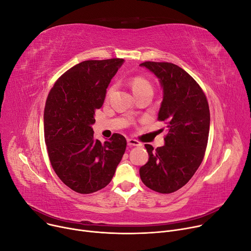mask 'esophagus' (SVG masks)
Listing matches in <instances>:
<instances>
[{
  "label": "esophagus",
  "mask_w": 251,
  "mask_h": 251,
  "mask_svg": "<svg viewBox=\"0 0 251 251\" xmlns=\"http://www.w3.org/2000/svg\"><path fill=\"white\" fill-rule=\"evenodd\" d=\"M127 145L129 147H141L142 143L139 142L138 140H134V139H127Z\"/></svg>",
  "instance_id": "obj_1"
}]
</instances>
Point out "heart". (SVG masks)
I'll list each match as a JSON object with an SVG mask.
<instances>
[{
  "mask_svg": "<svg viewBox=\"0 0 251 251\" xmlns=\"http://www.w3.org/2000/svg\"><path fill=\"white\" fill-rule=\"evenodd\" d=\"M130 85L134 94H138L145 90H152L151 82L143 76H134L130 81ZM112 87L109 88L107 94H109L112 91Z\"/></svg>",
  "mask_w": 251,
  "mask_h": 251,
  "instance_id": "heart-1",
  "label": "heart"
}]
</instances>
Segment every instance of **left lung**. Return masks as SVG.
Instances as JSON below:
<instances>
[{"instance_id": "left-lung-1", "label": "left lung", "mask_w": 251, "mask_h": 251, "mask_svg": "<svg viewBox=\"0 0 251 251\" xmlns=\"http://www.w3.org/2000/svg\"><path fill=\"white\" fill-rule=\"evenodd\" d=\"M160 79L164 90L158 121L168 127L165 146L145 147L149 162L140 176L150 189L170 194L185 186L201 165L207 148L210 111L207 98L193 77L170 62L141 64Z\"/></svg>"}]
</instances>
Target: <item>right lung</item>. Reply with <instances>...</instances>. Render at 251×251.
I'll return each instance as SVG.
<instances>
[{
    "label": "right lung",
    "instance_id": "1",
    "mask_svg": "<svg viewBox=\"0 0 251 251\" xmlns=\"http://www.w3.org/2000/svg\"><path fill=\"white\" fill-rule=\"evenodd\" d=\"M124 59L86 60L56 80L44 109V138L51 166L71 190L90 194L109 184L126 151V140L113 133L103 144L93 139L94 112Z\"/></svg>",
    "mask_w": 251,
    "mask_h": 251
}]
</instances>
